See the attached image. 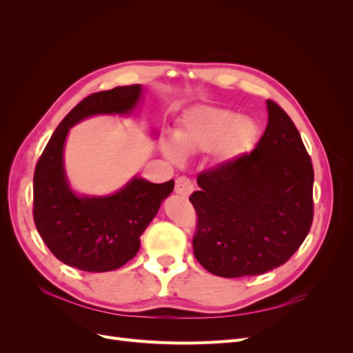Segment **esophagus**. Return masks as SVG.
Masks as SVG:
<instances>
[{"mask_svg":"<svg viewBox=\"0 0 353 353\" xmlns=\"http://www.w3.org/2000/svg\"><path fill=\"white\" fill-rule=\"evenodd\" d=\"M193 190H194V185H193V183H191V179H188L187 176L176 178V183H175V193L176 194L187 197L193 193Z\"/></svg>","mask_w":353,"mask_h":353,"instance_id":"obj_1","label":"esophagus"}]
</instances>
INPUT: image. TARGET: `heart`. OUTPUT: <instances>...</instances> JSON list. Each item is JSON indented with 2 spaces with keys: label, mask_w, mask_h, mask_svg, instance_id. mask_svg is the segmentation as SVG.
Instances as JSON below:
<instances>
[{
  "label": "heart",
  "mask_w": 353,
  "mask_h": 353,
  "mask_svg": "<svg viewBox=\"0 0 353 353\" xmlns=\"http://www.w3.org/2000/svg\"><path fill=\"white\" fill-rule=\"evenodd\" d=\"M259 128L252 117L239 116L228 109L199 105L188 110L172 138L162 141L163 154L181 162L185 154L210 153L218 165H230L249 153L258 140Z\"/></svg>",
  "instance_id": "obj_1"
}]
</instances>
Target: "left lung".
Instances as JSON below:
<instances>
[{"instance_id": "1", "label": "left lung", "mask_w": 353, "mask_h": 353, "mask_svg": "<svg viewBox=\"0 0 353 353\" xmlns=\"http://www.w3.org/2000/svg\"><path fill=\"white\" fill-rule=\"evenodd\" d=\"M254 150L197 178L194 256L223 279L259 275L290 259L311 230L314 169L288 114L266 100Z\"/></svg>"}]
</instances>
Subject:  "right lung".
I'll return each instance as SVG.
<instances>
[{
    "label": "right lung",
    "mask_w": 353,
    "mask_h": 353,
    "mask_svg": "<svg viewBox=\"0 0 353 353\" xmlns=\"http://www.w3.org/2000/svg\"><path fill=\"white\" fill-rule=\"evenodd\" d=\"M144 94L141 85L92 94L60 122L39 157L34 175V221L41 239L59 261L87 272L121 268L140 249V237L174 191L134 175L112 194H79L65 169L70 128L92 116H131ZM156 137V131H152Z\"/></svg>",
    "instance_id": "obj_1"
}]
</instances>
